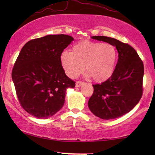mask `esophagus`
Listing matches in <instances>:
<instances>
[{
  "label": "esophagus",
  "instance_id": "34e87169",
  "mask_svg": "<svg viewBox=\"0 0 155 155\" xmlns=\"http://www.w3.org/2000/svg\"><path fill=\"white\" fill-rule=\"evenodd\" d=\"M84 84V82H82V81H77L76 82V87H80L82 84Z\"/></svg>",
  "mask_w": 155,
  "mask_h": 155
}]
</instances>
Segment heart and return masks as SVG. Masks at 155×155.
<instances>
[{
    "instance_id": "b5f03b06",
    "label": "heart",
    "mask_w": 155,
    "mask_h": 155,
    "mask_svg": "<svg viewBox=\"0 0 155 155\" xmlns=\"http://www.w3.org/2000/svg\"><path fill=\"white\" fill-rule=\"evenodd\" d=\"M117 59L115 46L109 43L80 41L71 51L61 55V63L66 75L76 78L84 70L95 82H101L111 77Z\"/></svg>"
}]
</instances>
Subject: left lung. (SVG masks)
<instances>
[{"mask_svg":"<svg viewBox=\"0 0 155 155\" xmlns=\"http://www.w3.org/2000/svg\"><path fill=\"white\" fill-rule=\"evenodd\" d=\"M92 38L115 46L118 59L109 79L92 84L94 92L89 99L88 107L95 116L102 119L120 117L140 100L143 92V62L128 44L104 36Z\"/></svg>","mask_w":155,"mask_h":155,"instance_id":"obj_1","label":"left lung"}]
</instances>
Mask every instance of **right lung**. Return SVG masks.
Listing matches in <instances>:
<instances>
[{
    "mask_svg": "<svg viewBox=\"0 0 155 155\" xmlns=\"http://www.w3.org/2000/svg\"><path fill=\"white\" fill-rule=\"evenodd\" d=\"M72 41L65 35L31 39L15 62L12 78L19 103L35 117L54 116L64 104L66 89L75 87L61 63V55Z\"/></svg>",
    "mask_w": 155,
    "mask_h": 155,
    "instance_id": "add662e5",
    "label": "right lung"
}]
</instances>
